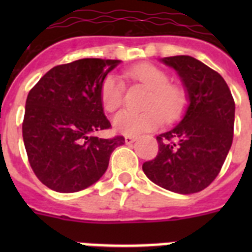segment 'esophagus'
Returning a JSON list of instances; mask_svg holds the SVG:
<instances>
[{"instance_id":"obj_1","label":"esophagus","mask_w":252,"mask_h":252,"mask_svg":"<svg viewBox=\"0 0 252 252\" xmlns=\"http://www.w3.org/2000/svg\"><path fill=\"white\" fill-rule=\"evenodd\" d=\"M136 140V137L135 136H131V135H127V136H125V142L126 144H132L133 141Z\"/></svg>"}]
</instances>
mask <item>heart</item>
I'll list each match as a JSON object with an SVG mask.
<instances>
[{"label":"heart","mask_w":252,"mask_h":252,"mask_svg":"<svg viewBox=\"0 0 252 252\" xmlns=\"http://www.w3.org/2000/svg\"><path fill=\"white\" fill-rule=\"evenodd\" d=\"M124 77L149 90L144 103V112L124 111L113 119V126L126 135H140L159 126L164 121H175L183 113L187 103L186 92L182 87L170 83L166 72L153 64H139L124 72ZM125 82L121 77L108 74L99 88V97L106 112H115L122 106L125 98Z\"/></svg>","instance_id":"1"}]
</instances>
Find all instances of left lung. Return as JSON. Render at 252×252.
Returning <instances> with one entry per match:
<instances>
[{
    "label": "left lung",
    "mask_w": 252,
    "mask_h": 252,
    "mask_svg": "<svg viewBox=\"0 0 252 252\" xmlns=\"http://www.w3.org/2000/svg\"><path fill=\"white\" fill-rule=\"evenodd\" d=\"M187 88L183 120L158 135L157 158L142 164L146 177L171 192L192 194L212 183L232 145L235 101L221 74L189 55L166 57Z\"/></svg>",
    "instance_id": "8db88e82"
}]
</instances>
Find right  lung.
Wrapping results in <instances>:
<instances>
[{
  "mask_svg": "<svg viewBox=\"0 0 252 252\" xmlns=\"http://www.w3.org/2000/svg\"><path fill=\"white\" fill-rule=\"evenodd\" d=\"M120 60L86 58L51 68L30 90L22 137L37 179L60 193L95 183L112 151L125 142L93 136L111 128L99 97L101 83Z\"/></svg>",
  "mask_w": 252,
  "mask_h": 252,
  "instance_id": "add662e5",
  "label": "right lung"
}]
</instances>
